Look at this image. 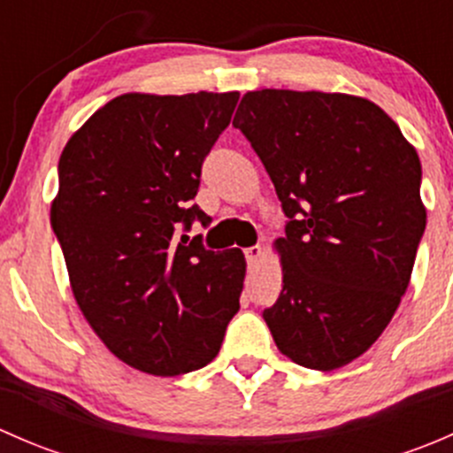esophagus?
<instances>
[{
	"label": "esophagus",
	"instance_id": "obj_1",
	"mask_svg": "<svg viewBox=\"0 0 453 453\" xmlns=\"http://www.w3.org/2000/svg\"><path fill=\"white\" fill-rule=\"evenodd\" d=\"M263 248L260 245H254V248H248L245 250V258H248V265L250 267H254V265H258V260L263 258Z\"/></svg>",
	"mask_w": 453,
	"mask_h": 453
}]
</instances>
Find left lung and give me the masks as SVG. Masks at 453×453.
<instances>
[{
    "label": "left lung",
    "instance_id": "1",
    "mask_svg": "<svg viewBox=\"0 0 453 453\" xmlns=\"http://www.w3.org/2000/svg\"><path fill=\"white\" fill-rule=\"evenodd\" d=\"M243 131L289 217L276 250L282 291L263 318L298 366L335 370L386 331L425 232L421 159L366 98L260 89L241 100Z\"/></svg>",
    "mask_w": 453,
    "mask_h": 453
}]
</instances>
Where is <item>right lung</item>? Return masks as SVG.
Returning a JSON list of instances; mask_svg holds the SVG:
<instances>
[{
  "instance_id": "right-lung-1",
  "label": "right lung",
  "mask_w": 453,
  "mask_h": 453,
  "mask_svg": "<svg viewBox=\"0 0 453 453\" xmlns=\"http://www.w3.org/2000/svg\"><path fill=\"white\" fill-rule=\"evenodd\" d=\"M239 91L122 94L67 140L50 221L79 309L120 362L155 377L203 368L239 311L241 250L212 252L181 227L201 164Z\"/></svg>"
}]
</instances>
